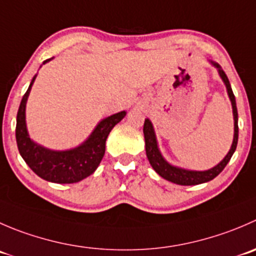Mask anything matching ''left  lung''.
<instances>
[{"instance_id":"1","label":"left lung","mask_w":256,"mask_h":256,"mask_svg":"<svg viewBox=\"0 0 256 256\" xmlns=\"http://www.w3.org/2000/svg\"><path fill=\"white\" fill-rule=\"evenodd\" d=\"M209 62L214 66L215 68H216L218 72H219L220 78H222L225 88H226L228 96H229L230 102H232V116H234V138H232V146H230L229 152L225 155V158H222L218 165H215L214 168H209V170H204V171L188 170V168L172 165V164H170L165 158H164L160 148H158V138H156V134H155V130H154L152 122H151L148 118H145V124H144L145 148H146V156H148V162H150V165L152 166L154 170H155L161 178H164L168 181H171V182L174 184H178V185H185V186L199 185V184L208 182V181L212 180V178H216V176L224 170V168L228 165L230 158H232V154H234L235 150H236L238 138H239V128H238V108H236L235 96L234 94H232L229 78H228V76L225 75L222 66L214 61H209Z\"/></svg>"}]
</instances>
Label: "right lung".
<instances>
[{
  "mask_svg": "<svg viewBox=\"0 0 256 256\" xmlns=\"http://www.w3.org/2000/svg\"><path fill=\"white\" fill-rule=\"evenodd\" d=\"M54 58V57H52ZM52 58L44 61L42 65ZM37 75L31 80L20 104L16 120V141L20 155L36 175L54 184H74L95 172L105 155V144L114 126L126 116V111L102 118L84 142L68 150H52L34 142L26 125V104Z\"/></svg>",
  "mask_w": 256,
  "mask_h": 256,
  "instance_id": "obj_1",
  "label": "right lung"
}]
</instances>
